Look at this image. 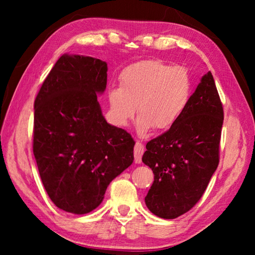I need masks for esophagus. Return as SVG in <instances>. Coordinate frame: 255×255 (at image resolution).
<instances>
[{
  "label": "esophagus",
  "instance_id": "esophagus-1",
  "mask_svg": "<svg viewBox=\"0 0 255 255\" xmlns=\"http://www.w3.org/2000/svg\"><path fill=\"white\" fill-rule=\"evenodd\" d=\"M145 152L144 145L141 144V141L137 140L135 144V148H133V156H135V163H140L141 162V156Z\"/></svg>",
  "mask_w": 255,
  "mask_h": 255
}]
</instances>
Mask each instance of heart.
Wrapping results in <instances>:
<instances>
[{"instance_id":"b5f03b06","label":"heart","mask_w":255,"mask_h":255,"mask_svg":"<svg viewBox=\"0 0 255 255\" xmlns=\"http://www.w3.org/2000/svg\"><path fill=\"white\" fill-rule=\"evenodd\" d=\"M119 81L120 86L108 91L112 122L126 126L137 110V130L141 135L154 127L157 130L173 127L191 101V77L182 66L161 60H140L125 67Z\"/></svg>"}]
</instances>
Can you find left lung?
Listing matches in <instances>:
<instances>
[{"label": "left lung", "mask_w": 255, "mask_h": 255, "mask_svg": "<svg viewBox=\"0 0 255 255\" xmlns=\"http://www.w3.org/2000/svg\"><path fill=\"white\" fill-rule=\"evenodd\" d=\"M223 105L211 73L201 77L185 114L146 144L141 161L154 173L145 197L157 217L174 219L195 206L219 163Z\"/></svg>", "instance_id": "1"}]
</instances>
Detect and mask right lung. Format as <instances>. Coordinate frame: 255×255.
<instances>
[{
  "label": "right lung",
  "mask_w": 255,
  "mask_h": 255,
  "mask_svg": "<svg viewBox=\"0 0 255 255\" xmlns=\"http://www.w3.org/2000/svg\"><path fill=\"white\" fill-rule=\"evenodd\" d=\"M107 71L98 58L63 55L34 100V158L51 201L67 213L96 209L133 161L130 133L108 124L99 105Z\"/></svg>",
  "instance_id": "1"
}]
</instances>
